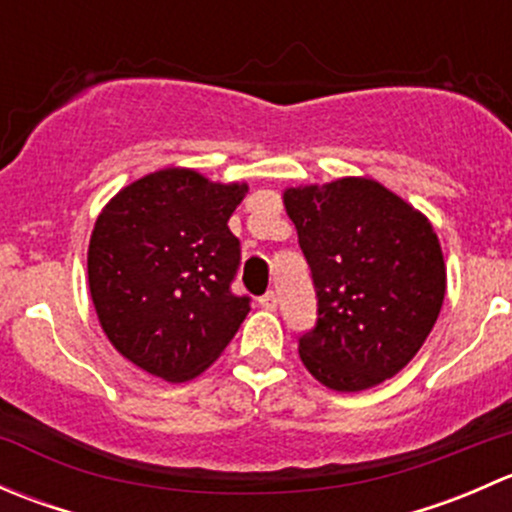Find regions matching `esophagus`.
<instances>
[{
	"instance_id": "esophagus-1",
	"label": "esophagus",
	"mask_w": 512,
	"mask_h": 512,
	"mask_svg": "<svg viewBox=\"0 0 512 512\" xmlns=\"http://www.w3.org/2000/svg\"><path fill=\"white\" fill-rule=\"evenodd\" d=\"M260 307L267 309V312H275V309H277V294L275 292L262 294V297H260Z\"/></svg>"
}]
</instances>
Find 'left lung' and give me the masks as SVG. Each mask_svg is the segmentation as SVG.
<instances>
[{"label":"left lung","mask_w":512,"mask_h":512,"mask_svg":"<svg viewBox=\"0 0 512 512\" xmlns=\"http://www.w3.org/2000/svg\"><path fill=\"white\" fill-rule=\"evenodd\" d=\"M282 200L319 299L299 359L332 391L384 384L423 347L446 297L431 220L361 175L285 188Z\"/></svg>","instance_id":"8db88e82"}]
</instances>
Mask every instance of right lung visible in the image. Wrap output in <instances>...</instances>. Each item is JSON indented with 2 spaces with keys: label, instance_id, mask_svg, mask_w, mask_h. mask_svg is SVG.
Wrapping results in <instances>:
<instances>
[{
  "label": "right lung",
  "instance_id": "obj_1",
  "mask_svg": "<svg viewBox=\"0 0 512 512\" xmlns=\"http://www.w3.org/2000/svg\"><path fill=\"white\" fill-rule=\"evenodd\" d=\"M247 183H215L193 168H163L118 190L89 242V289L118 354L180 384L225 352L250 312L230 289L240 240L227 220Z\"/></svg>",
  "mask_w": 512,
  "mask_h": 512
}]
</instances>
